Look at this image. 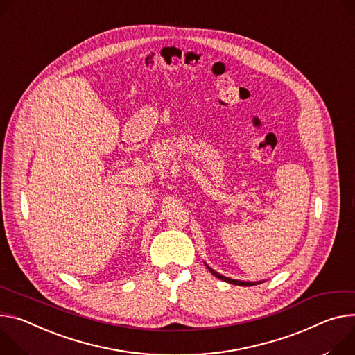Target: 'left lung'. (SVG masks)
<instances>
[{"label":"left lung","instance_id":"8db88e82","mask_svg":"<svg viewBox=\"0 0 355 355\" xmlns=\"http://www.w3.org/2000/svg\"><path fill=\"white\" fill-rule=\"evenodd\" d=\"M208 269H209V272H211L212 275H215L218 279H220V280H223V282H228V283L238 284V286H253V284H256V282H241V280H234V279H230V277H225V276H222V275L214 272L211 268H208Z\"/></svg>","mask_w":355,"mask_h":355}]
</instances>
